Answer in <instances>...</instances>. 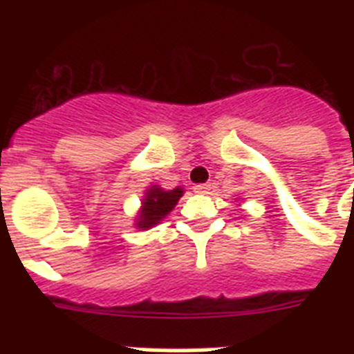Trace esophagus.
<instances>
[{"mask_svg": "<svg viewBox=\"0 0 354 354\" xmlns=\"http://www.w3.org/2000/svg\"><path fill=\"white\" fill-rule=\"evenodd\" d=\"M193 189H195V193H200V195H205V193H209V189H211V184H196L195 187H193Z\"/></svg>", "mask_w": 354, "mask_h": 354, "instance_id": "1", "label": "esophagus"}]
</instances>
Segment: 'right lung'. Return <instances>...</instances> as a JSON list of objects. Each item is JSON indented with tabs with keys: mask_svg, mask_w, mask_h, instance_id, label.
I'll return each instance as SVG.
<instances>
[{
	"mask_svg": "<svg viewBox=\"0 0 354 354\" xmlns=\"http://www.w3.org/2000/svg\"><path fill=\"white\" fill-rule=\"evenodd\" d=\"M183 196V189L175 187L171 192H162L161 187H152L147 192V198L143 200L142 214L138 218L140 228H149L152 225H158L159 221L175 207L177 200Z\"/></svg>",
	"mask_w": 354,
	"mask_h": 354,
	"instance_id": "1",
	"label": "right lung"
}]
</instances>
